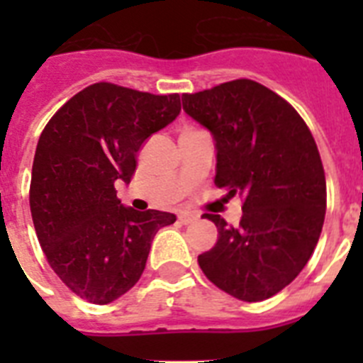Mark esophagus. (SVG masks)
<instances>
[{
    "label": "esophagus",
    "instance_id": "1",
    "mask_svg": "<svg viewBox=\"0 0 363 363\" xmlns=\"http://www.w3.org/2000/svg\"><path fill=\"white\" fill-rule=\"evenodd\" d=\"M196 214H192V213H179L178 214V220L179 223H184V225H187V223H192V221L196 220Z\"/></svg>",
    "mask_w": 363,
    "mask_h": 363
}]
</instances>
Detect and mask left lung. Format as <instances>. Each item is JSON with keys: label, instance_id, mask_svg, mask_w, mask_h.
Instances as JSON below:
<instances>
[{"label": "left lung", "instance_id": "1", "mask_svg": "<svg viewBox=\"0 0 363 363\" xmlns=\"http://www.w3.org/2000/svg\"><path fill=\"white\" fill-rule=\"evenodd\" d=\"M182 99L214 136L216 187L243 200L238 227L203 214L216 223L218 242L198 264L230 296L267 300L300 274L318 243L327 207L318 147L296 108L252 79Z\"/></svg>", "mask_w": 363, "mask_h": 363}]
</instances>
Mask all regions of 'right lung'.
<instances>
[{
    "mask_svg": "<svg viewBox=\"0 0 363 363\" xmlns=\"http://www.w3.org/2000/svg\"><path fill=\"white\" fill-rule=\"evenodd\" d=\"M179 111V94L99 82L45 125L32 163V221L52 271L83 300L105 306L134 287L156 233L176 221L123 207L114 185L129 184L142 143Z\"/></svg>",
    "mask_w": 363,
    "mask_h": 363,
    "instance_id": "obj_1",
    "label": "right lung"
}]
</instances>
